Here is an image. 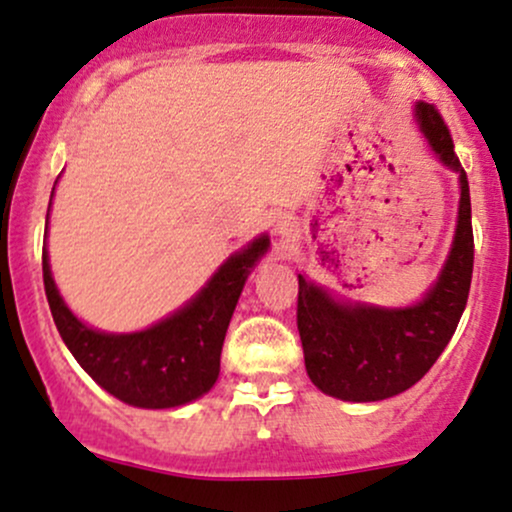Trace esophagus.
I'll return each mask as SVG.
<instances>
[{"instance_id": "34e87169", "label": "esophagus", "mask_w": 512, "mask_h": 512, "mask_svg": "<svg viewBox=\"0 0 512 512\" xmlns=\"http://www.w3.org/2000/svg\"><path fill=\"white\" fill-rule=\"evenodd\" d=\"M278 232L283 234V237H290L292 232H295V225L290 222V217H280L278 220Z\"/></svg>"}]
</instances>
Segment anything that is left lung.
<instances>
[{
    "label": "left lung",
    "instance_id": "obj_1",
    "mask_svg": "<svg viewBox=\"0 0 512 512\" xmlns=\"http://www.w3.org/2000/svg\"><path fill=\"white\" fill-rule=\"evenodd\" d=\"M416 120L440 162L459 174L462 191L455 241L438 283L413 307L382 309L336 302L329 292L297 275L304 367L321 392L343 401H382L413 387L440 358L467 307L474 271L469 181L438 108L418 101Z\"/></svg>",
    "mask_w": 512,
    "mask_h": 512
}]
</instances>
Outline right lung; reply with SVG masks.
Segmentation results:
<instances>
[{"instance_id": "1", "label": "right lung", "mask_w": 512, "mask_h": 512, "mask_svg": "<svg viewBox=\"0 0 512 512\" xmlns=\"http://www.w3.org/2000/svg\"><path fill=\"white\" fill-rule=\"evenodd\" d=\"M268 237L229 256L186 307L137 333H103L79 321L62 302L43 249V283L62 341L108 394L140 409H174L210 392L234 307Z\"/></svg>"}]
</instances>
